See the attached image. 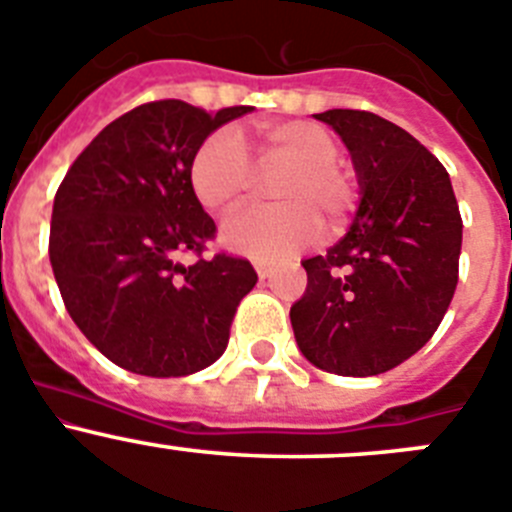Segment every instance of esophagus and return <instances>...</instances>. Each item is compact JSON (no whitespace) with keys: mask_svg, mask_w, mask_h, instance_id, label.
Masks as SVG:
<instances>
[{"mask_svg":"<svg viewBox=\"0 0 512 512\" xmlns=\"http://www.w3.org/2000/svg\"><path fill=\"white\" fill-rule=\"evenodd\" d=\"M257 275H260L262 280L270 278V275H273V265H267V262H257Z\"/></svg>","mask_w":512,"mask_h":512,"instance_id":"esophagus-1","label":"esophagus"}]
</instances>
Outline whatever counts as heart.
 Masks as SVG:
<instances>
[{"instance_id":"b5f03b06","label":"heart","mask_w":512,"mask_h":512,"mask_svg":"<svg viewBox=\"0 0 512 512\" xmlns=\"http://www.w3.org/2000/svg\"><path fill=\"white\" fill-rule=\"evenodd\" d=\"M262 170H283L273 183L275 206H255L224 224V245L257 262H278L321 234L319 216L331 229L357 209L359 183L339 163V142L313 122L257 127ZM193 196L211 214L237 209L250 191L252 165L242 137L219 130L206 137L188 168Z\"/></svg>"}]
</instances>
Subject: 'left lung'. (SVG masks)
Returning a JSON list of instances; mask_svg holds the SVG:
<instances>
[{"label":"left lung","mask_w":512,"mask_h":512,"mask_svg":"<svg viewBox=\"0 0 512 512\" xmlns=\"http://www.w3.org/2000/svg\"><path fill=\"white\" fill-rule=\"evenodd\" d=\"M352 153L359 201L326 255L303 260L290 306L303 357L344 377L388 372L434 336L459 280L462 216L449 173L413 135L359 109L313 114Z\"/></svg>","instance_id":"obj_1"}]
</instances>
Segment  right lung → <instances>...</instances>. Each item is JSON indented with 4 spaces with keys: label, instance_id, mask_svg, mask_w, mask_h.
<instances>
[{
    "label": "right lung",
    "instance_id": "1",
    "mask_svg": "<svg viewBox=\"0 0 512 512\" xmlns=\"http://www.w3.org/2000/svg\"><path fill=\"white\" fill-rule=\"evenodd\" d=\"M252 107L209 114L147 101L107 124L73 160L50 222V265L66 311L114 365L183 377L222 357L239 301L255 288L250 260H204L216 224L193 196L201 142ZM200 260L183 266L180 255Z\"/></svg>",
    "mask_w": 512,
    "mask_h": 512
}]
</instances>
